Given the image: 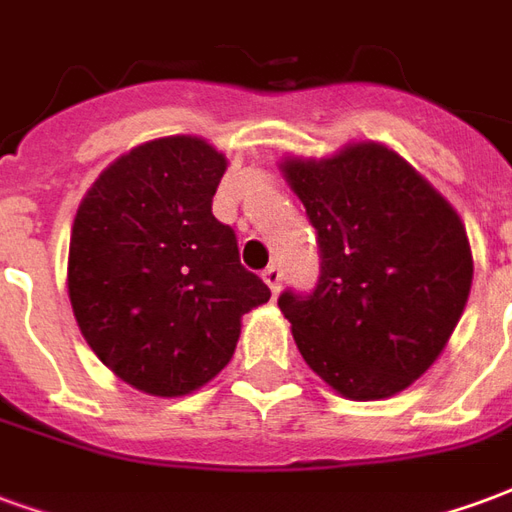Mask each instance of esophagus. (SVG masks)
<instances>
[{
    "label": "esophagus",
    "instance_id": "34e87169",
    "mask_svg": "<svg viewBox=\"0 0 512 512\" xmlns=\"http://www.w3.org/2000/svg\"><path fill=\"white\" fill-rule=\"evenodd\" d=\"M263 279H266V285L271 288V293H277L279 285H282V268L277 263H271V266L263 271Z\"/></svg>",
    "mask_w": 512,
    "mask_h": 512
}]
</instances>
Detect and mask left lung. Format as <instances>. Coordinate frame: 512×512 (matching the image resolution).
Listing matches in <instances>:
<instances>
[{"label": "left lung", "mask_w": 512, "mask_h": 512, "mask_svg": "<svg viewBox=\"0 0 512 512\" xmlns=\"http://www.w3.org/2000/svg\"><path fill=\"white\" fill-rule=\"evenodd\" d=\"M285 175L321 255L315 288L279 293L304 362L351 400L403 392L436 362L469 299L458 213L373 142L318 164L288 161Z\"/></svg>", "instance_id": "obj_1"}]
</instances>
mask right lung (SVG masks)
Instances as JSON below:
<instances>
[{"instance_id":"obj_1","label":"right lung","mask_w":512,"mask_h":512,"mask_svg":"<svg viewBox=\"0 0 512 512\" xmlns=\"http://www.w3.org/2000/svg\"><path fill=\"white\" fill-rule=\"evenodd\" d=\"M227 161L194 136L117 158L76 211L68 293L95 356L147 395L208 384L238 343L241 315L271 299L213 216Z\"/></svg>"}]
</instances>
